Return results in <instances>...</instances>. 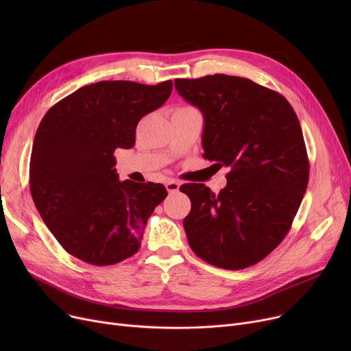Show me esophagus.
Returning a JSON list of instances; mask_svg holds the SVG:
<instances>
[{
    "instance_id": "1",
    "label": "esophagus",
    "mask_w": 351,
    "mask_h": 351,
    "mask_svg": "<svg viewBox=\"0 0 351 351\" xmlns=\"http://www.w3.org/2000/svg\"><path fill=\"white\" fill-rule=\"evenodd\" d=\"M165 186H166V191H168L169 193H176L179 191L180 183L176 182V180H168V182H166Z\"/></svg>"
}]
</instances>
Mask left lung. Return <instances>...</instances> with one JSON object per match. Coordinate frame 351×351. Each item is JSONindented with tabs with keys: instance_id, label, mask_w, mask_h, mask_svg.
Segmentation results:
<instances>
[{
	"instance_id": "8db88e82",
	"label": "left lung",
	"mask_w": 351,
	"mask_h": 351,
	"mask_svg": "<svg viewBox=\"0 0 351 351\" xmlns=\"http://www.w3.org/2000/svg\"><path fill=\"white\" fill-rule=\"evenodd\" d=\"M175 88L204 115V156L230 166L217 195L202 183L180 186L192 204L183 219L189 246L217 267L253 266L280 245L307 188L298 115L279 92L247 78L215 73L175 80Z\"/></svg>"
}]
</instances>
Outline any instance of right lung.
<instances>
[{
    "instance_id": "add662e5",
    "label": "right lung",
    "mask_w": 351,
    "mask_h": 351,
    "mask_svg": "<svg viewBox=\"0 0 351 351\" xmlns=\"http://www.w3.org/2000/svg\"><path fill=\"white\" fill-rule=\"evenodd\" d=\"M173 84L101 81L55 104L34 138L29 189L60 245L95 266L139 247L147 219L168 196L160 183L119 180L114 152L135 145L136 125L169 98Z\"/></svg>"
}]
</instances>
